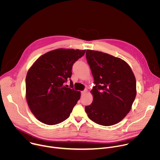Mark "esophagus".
Here are the masks:
<instances>
[{"instance_id":"esophagus-1","label":"esophagus","mask_w":160,"mask_h":160,"mask_svg":"<svg viewBox=\"0 0 160 160\" xmlns=\"http://www.w3.org/2000/svg\"><path fill=\"white\" fill-rule=\"evenodd\" d=\"M87 92H88V90H87V89H85V90H83L82 92H81V95H82V97H83V96H84L87 93Z\"/></svg>"}]
</instances>
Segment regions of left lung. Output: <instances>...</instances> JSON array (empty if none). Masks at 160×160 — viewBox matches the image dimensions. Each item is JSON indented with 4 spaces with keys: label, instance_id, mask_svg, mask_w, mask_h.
I'll return each instance as SVG.
<instances>
[{
    "label": "left lung",
    "instance_id": "8db88e82",
    "mask_svg": "<svg viewBox=\"0 0 160 160\" xmlns=\"http://www.w3.org/2000/svg\"><path fill=\"white\" fill-rule=\"evenodd\" d=\"M86 59L95 86L91 90L93 101L85 111L99 125H115L125 118L135 100V76L125 61L108 54L87 50Z\"/></svg>",
    "mask_w": 160,
    "mask_h": 160
}]
</instances>
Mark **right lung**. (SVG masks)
I'll list each match as a JSON object with an SVG mask.
<instances>
[{
	"label": "right lung",
	"instance_id": "right-lung-1",
	"mask_svg": "<svg viewBox=\"0 0 160 160\" xmlns=\"http://www.w3.org/2000/svg\"><path fill=\"white\" fill-rule=\"evenodd\" d=\"M85 50L56 49L40 56L26 77V97L35 117L47 125H56L69 118L80 98L73 85H65L72 75L73 64Z\"/></svg>",
	"mask_w": 160,
	"mask_h": 160
}]
</instances>
